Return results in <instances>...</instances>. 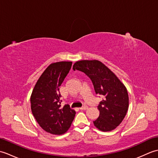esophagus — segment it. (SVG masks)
Returning <instances> with one entry per match:
<instances>
[{
	"mask_svg": "<svg viewBox=\"0 0 158 158\" xmlns=\"http://www.w3.org/2000/svg\"><path fill=\"white\" fill-rule=\"evenodd\" d=\"M88 109V106H86V105H84L83 106H82V107H81V108H80V109H81V110H86Z\"/></svg>",
	"mask_w": 158,
	"mask_h": 158,
	"instance_id": "34e87169",
	"label": "esophagus"
}]
</instances>
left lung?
Masks as SVG:
<instances>
[{"label": "left lung", "mask_w": 158, "mask_h": 158, "mask_svg": "<svg viewBox=\"0 0 158 158\" xmlns=\"http://www.w3.org/2000/svg\"><path fill=\"white\" fill-rule=\"evenodd\" d=\"M73 69L83 72L92 80L96 94L102 95L98 109L100 115L93 122L102 132H110L118 126L125 117L129 106L127 89L115 73L99 60H80Z\"/></svg>", "instance_id": "left-lung-1"}]
</instances>
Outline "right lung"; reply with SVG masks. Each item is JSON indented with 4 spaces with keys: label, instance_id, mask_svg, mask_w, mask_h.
<instances>
[{
    "label": "right lung",
    "instance_id": "1",
    "mask_svg": "<svg viewBox=\"0 0 158 158\" xmlns=\"http://www.w3.org/2000/svg\"><path fill=\"white\" fill-rule=\"evenodd\" d=\"M72 63L62 61L49 65L36 81L31 94L33 115L41 128L52 135L64 134L75 116V111L69 105L61 107L59 92Z\"/></svg>",
    "mask_w": 158,
    "mask_h": 158
}]
</instances>
